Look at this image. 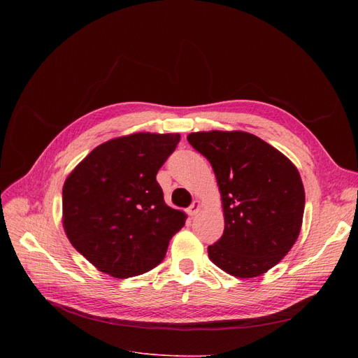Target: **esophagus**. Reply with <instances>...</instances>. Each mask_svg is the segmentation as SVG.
Here are the masks:
<instances>
[{"label":"esophagus","mask_w":358,"mask_h":358,"mask_svg":"<svg viewBox=\"0 0 358 358\" xmlns=\"http://www.w3.org/2000/svg\"><path fill=\"white\" fill-rule=\"evenodd\" d=\"M200 208H201V204H200V201H194L189 208L187 209V212H188V215H191V216H194L196 213H199V210H200Z\"/></svg>","instance_id":"esophagus-1"}]
</instances>
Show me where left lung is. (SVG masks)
<instances>
[{
    "label": "left lung",
    "instance_id": "left-lung-1",
    "mask_svg": "<svg viewBox=\"0 0 358 358\" xmlns=\"http://www.w3.org/2000/svg\"><path fill=\"white\" fill-rule=\"evenodd\" d=\"M189 145L210 162L221 191L224 233L209 258L236 278H255L296 243L305 189L296 166L259 137L243 131L191 133Z\"/></svg>",
    "mask_w": 358,
    "mask_h": 358
}]
</instances>
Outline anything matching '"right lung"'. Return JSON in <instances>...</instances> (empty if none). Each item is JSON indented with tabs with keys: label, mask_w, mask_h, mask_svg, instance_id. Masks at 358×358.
<instances>
[{
	"label": "right lung",
	"mask_w": 358,
	"mask_h": 358,
	"mask_svg": "<svg viewBox=\"0 0 358 358\" xmlns=\"http://www.w3.org/2000/svg\"><path fill=\"white\" fill-rule=\"evenodd\" d=\"M179 140V134L150 133L109 140L64 183V230L100 272L119 279L149 272L185 225L187 215L169 208L157 182Z\"/></svg>",
	"instance_id": "obj_1"
}]
</instances>
